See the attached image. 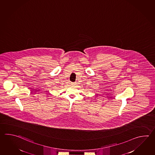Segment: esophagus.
I'll return each instance as SVG.
<instances>
[{"label":"esophagus","instance_id":"obj_1","mask_svg":"<svg viewBox=\"0 0 155 155\" xmlns=\"http://www.w3.org/2000/svg\"><path fill=\"white\" fill-rule=\"evenodd\" d=\"M76 83H72V85H76Z\"/></svg>","mask_w":155,"mask_h":155}]
</instances>
